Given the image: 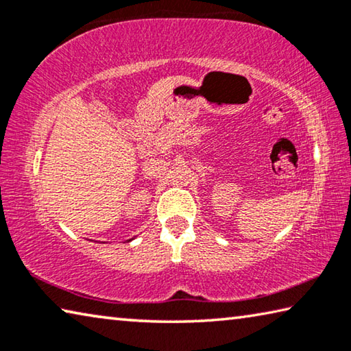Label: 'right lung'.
I'll return each mask as SVG.
<instances>
[{
	"label": "right lung",
	"instance_id": "right-lung-1",
	"mask_svg": "<svg viewBox=\"0 0 351 351\" xmlns=\"http://www.w3.org/2000/svg\"><path fill=\"white\" fill-rule=\"evenodd\" d=\"M132 240H133V239H130V240H127V243H130V241H132Z\"/></svg>",
	"mask_w": 351,
	"mask_h": 351
}]
</instances>
